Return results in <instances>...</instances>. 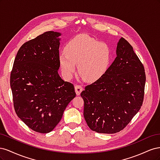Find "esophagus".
<instances>
[{
    "label": "esophagus",
    "mask_w": 160,
    "mask_h": 160,
    "mask_svg": "<svg viewBox=\"0 0 160 160\" xmlns=\"http://www.w3.org/2000/svg\"><path fill=\"white\" fill-rule=\"evenodd\" d=\"M75 92H76V94L77 95H79L80 93H81V91L83 90V87L80 85H76L75 86Z\"/></svg>",
    "instance_id": "obj_1"
}]
</instances>
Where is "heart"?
<instances>
[{
    "mask_svg": "<svg viewBox=\"0 0 160 160\" xmlns=\"http://www.w3.org/2000/svg\"><path fill=\"white\" fill-rule=\"evenodd\" d=\"M61 71L70 79L77 71L88 83H94L104 76L109 68L112 54L109 47L84 34L72 38L59 57Z\"/></svg>",
    "mask_w": 160,
    "mask_h": 160,
    "instance_id": "1",
    "label": "heart"
}]
</instances>
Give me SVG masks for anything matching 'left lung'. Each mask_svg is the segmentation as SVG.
Returning a JSON list of instances; mask_svg holds the SVG:
<instances>
[{
  "label": "left lung",
  "instance_id": "obj_1",
  "mask_svg": "<svg viewBox=\"0 0 160 160\" xmlns=\"http://www.w3.org/2000/svg\"><path fill=\"white\" fill-rule=\"evenodd\" d=\"M115 59L99 80L81 92L83 115L89 128L101 133L123 129L141 108L144 98V67L128 41L121 38Z\"/></svg>",
  "mask_w": 160,
  "mask_h": 160
}]
</instances>
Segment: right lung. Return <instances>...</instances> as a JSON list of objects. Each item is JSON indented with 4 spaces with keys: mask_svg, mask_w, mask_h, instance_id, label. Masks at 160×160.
I'll return each instance as SVG.
<instances>
[{
    "mask_svg": "<svg viewBox=\"0 0 160 160\" xmlns=\"http://www.w3.org/2000/svg\"><path fill=\"white\" fill-rule=\"evenodd\" d=\"M60 35L47 31L24 43L11 72L15 112L38 133L51 132L76 96L73 85L64 81L58 73Z\"/></svg>",
    "mask_w": 160,
    "mask_h": 160,
    "instance_id": "obj_1",
    "label": "right lung"
}]
</instances>
